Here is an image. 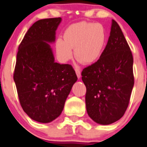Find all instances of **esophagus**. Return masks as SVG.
Returning a JSON list of instances; mask_svg holds the SVG:
<instances>
[{
    "mask_svg": "<svg viewBox=\"0 0 147 147\" xmlns=\"http://www.w3.org/2000/svg\"><path fill=\"white\" fill-rule=\"evenodd\" d=\"M75 72H76V75H77V76H78V78H80V76H81V72H80V69H75Z\"/></svg>",
    "mask_w": 147,
    "mask_h": 147,
    "instance_id": "34e87169",
    "label": "esophagus"
}]
</instances>
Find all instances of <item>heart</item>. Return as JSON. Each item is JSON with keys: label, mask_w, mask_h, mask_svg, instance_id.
<instances>
[{"label": "heart", "mask_w": 147, "mask_h": 147, "mask_svg": "<svg viewBox=\"0 0 147 147\" xmlns=\"http://www.w3.org/2000/svg\"><path fill=\"white\" fill-rule=\"evenodd\" d=\"M64 39L59 38L56 42L57 53L61 61H68L74 49L78 61L90 64L101 56L106 42V31L99 23L82 22L69 26L64 32Z\"/></svg>", "instance_id": "1"}]
</instances>
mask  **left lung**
<instances>
[{
    "instance_id": "obj_1",
    "label": "left lung",
    "mask_w": 147,
    "mask_h": 147,
    "mask_svg": "<svg viewBox=\"0 0 147 147\" xmlns=\"http://www.w3.org/2000/svg\"><path fill=\"white\" fill-rule=\"evenodd\" d=\"M134 59L120 26L112 20L107 44L98 61L82 71L89 117L101 125L120 120L134 85Z\"/></svg>"
}]
</instances>
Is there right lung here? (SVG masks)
Instances as JSON below:
<instances>
[{"label": "right lung", "mask_w": 147, "mask_h": 147, "mask_svg": "<svg viewBox=\"0 0 147 147\" xmlns=\"http://www.w3.org/2000/svg\"><path fill=\"white\" fill-rule=\"evenodd\" d=\"M61 18L37 21L19 46L13 72L23 110L37 122L48 123L61 115L72 86L78 80L70 64L54 61L49 43L56 39Z\"/></svg>", "instance_id": "right-lung-1"}]
</instances>
